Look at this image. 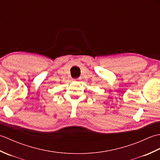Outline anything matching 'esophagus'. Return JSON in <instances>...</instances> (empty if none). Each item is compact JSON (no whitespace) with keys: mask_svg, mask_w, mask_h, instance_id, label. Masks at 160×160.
I'll return each mask as SVG.
<instances>
[{"mask_svg":"<svg viewBox=\"0 0 160 160\" xmlns=\"http://www.w3.org/2000/svg\"><path fill=\"white\" fill-rule=\"evenodd\" d=\"M79 80H80L79 78H74V79H73V81H78Z\"/></svg>","mask_w":160,"mask_h":160,"instance_id":"34e87169","label":"esophagus"}]
</instances>
